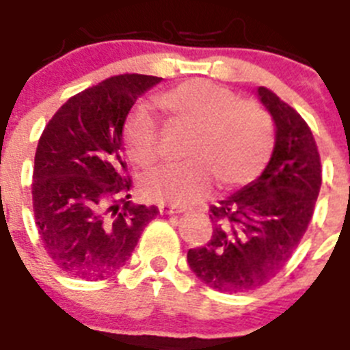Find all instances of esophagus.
<instances>
[{"mask_svg":"<svg viewBox=\"0 0 350 350\" xmlns=\"http://www.w3.org/2000/svg\"><path fill=\"white\" fill-rule=\"evenodd\" d=\"M182 212H184V210L175 208V206L159 205V213H161V215H178V213H182Z\"/></svg>","mask_w":350,"mask_h":350,"instance_id":"1","label":"esophagus"}]
</instances>
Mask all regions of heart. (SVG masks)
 Returning a JSON list of instances; mask_svg holds the SVG:
<instances>
[{
    "instance_id": "obj_1",
    "label": "heart",
    "mask_w": 350,
    "mask_h": 350,
    "mask_svg": "<svg viewBox=\"0 0 350 350\" xmlns=\"http://www.w3.org/2000/svg\"><path fill=\"white\" fill-rule=\"evenodd\" d=\"M157 101L173 124L193 131L185 147L189 163L148 173L142 180L144 198L187 206L205 198L215 180L221 189H237L267 168L275 131L271 117L258 103L240 100L231 89L205 79L187 80ZM122 140L138 168H150L159 161L161 129L144 108L128 117Z\"/></svg>"
}]
</instances>
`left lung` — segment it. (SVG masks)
Masks as SVG:
<instances>
[{"label": "left lung", "instance_id": "obj_1", "mask_svg": "<svg viewBox=\"0 0 350 350\" xmlns=\"http://www.w3.org/2000/svg\"><path fill=\"white\" fill-rule=\"evenodd\" d=\"M256 92L275 124L270 161L256 180L210 206L212 238L187 252L194 275L221 293L256 289L286 267L307 231L323 180L307 122L270 89Z\"/></svg>", "mask_w": 350, "mask_h": 350}]
</instances>
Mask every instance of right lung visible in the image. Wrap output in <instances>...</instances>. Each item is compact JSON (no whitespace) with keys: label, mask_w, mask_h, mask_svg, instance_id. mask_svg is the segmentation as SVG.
I'll use <instances>...</instances> for the list:
<instances>
[{"label":"right lung","mask_w":350,"mask_h":350,"mask_svg":"<svg viewBox=\"0 0 350 350\" xmlns=\"http://www.w3.org/2000/svg\"><path fill=\"white\" fill-rule=\"evenodd\" d=\"M159 77L119 75L85 89L54 113L40 137L33 210L43 247L68 275L107 279L124 267L156 206L129 202L122 128Z\"/></svg>","instance_id":"obj_1"}]
</instances>
